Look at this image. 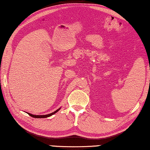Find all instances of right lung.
I'll list each match as a JSON object with an SVG mask.
<instances>
[{
    "mask_svg": "<svg viewBox=\"0 0 150 150\" xmlns=\"http://www.w3.org/2000/svg\"><path fill=\"white\" fill-rule=\"evenodd\" d=\"M60 109H61V108H59V109H57V110L54 111V112H52V113L48 114V115H32V114H30V113H28V112H27V113H28V115H30V116H31V117H33V118H47V117H50V116H52V115H54V114H55V113H57V112L60 110Z\"/></svg>",
    "mask_w": 150,
    "mask_h": 150,
    "instance_id": "1",
    "label": "right lung"
}]
</instances>
